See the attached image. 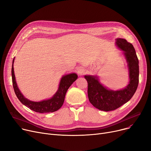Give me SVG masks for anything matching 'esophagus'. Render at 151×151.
<instances>
[{
	"mask_svg": "<svg viewBox=\"0 0 151 151\" xmlns=\"http://www.w3.org/2000/svg\"><path fill=\"white\" fill-rule=\"evenodd\" d=\"M77 73H78V75H80L81 76V75H82L84 73V70L82 68H78Z\"/></svg>",
	"mask_w": 151,
	"mask_h": 151,
	"instance_id": "obj_1",
	"label": "esophagus"
}]
</instances>
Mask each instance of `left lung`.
I'll return each instance as SVG.
<instances>
[{"label": "left lung", "mask_w": 151, "mask_h": 151, "mask_svg": "<svg viewBox=\"0 0 151 151\" xmlns=\"http://www.w3.org/2000/svg\"><path fill=\"white\" fill-rule=\"evenodd\" d=\"M116 45L123 51L127 62L130 81L125 88L111 90L100 83L98 76H84L88 83L89 101L94 107L104 111L114 110L129 101L135 93L139 83V61L133 46L121 38H116Z\"/></svg>", "instance_id": "obj_1"}]
</instances>
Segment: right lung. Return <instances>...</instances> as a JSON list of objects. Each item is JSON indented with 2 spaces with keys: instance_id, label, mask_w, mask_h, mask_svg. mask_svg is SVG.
Wrapping results in <instances>:
<instances>
[{
  "instance_id": "add662e5",
  "label": "right lung",
  "mask_w": 151,
  "mask_h": 151,
  "mask_svg": "<svg viewBox=\"0 0 151 151\" xmlns=\"http://www.w3.org/2000/svg\"><path fill=\"white\" fill-rule=\"evenodd\" d=\"M14 58L13 60L12 67L13 86L16 96L22 104L30 108L31 110L40 113H52L60 109L63 104V101H64L65 96L68 89L73 83V82L77 80L78 75L75 73L63 75L60 79L57 92L54 93L51 98L43 100L40 101H34L26 99L23 96L18 88L14 73Z\"/></svg>"
}]
</instances>
